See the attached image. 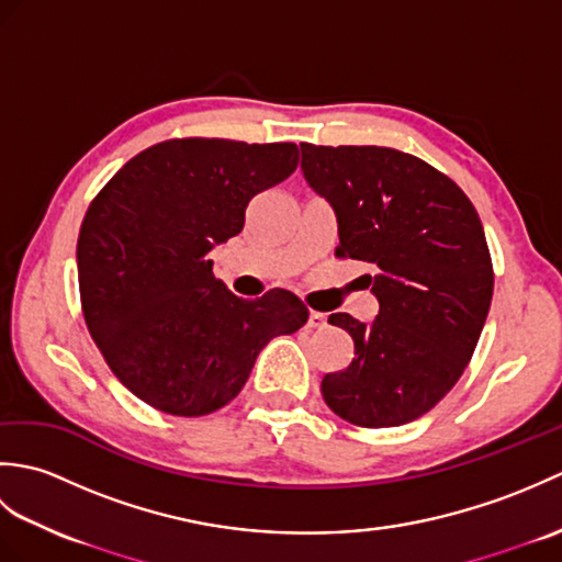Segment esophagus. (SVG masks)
Masks as SVG:
<instances>
[{
  "label": "esophagus",
  "mask_w": 562,
  "mask_h": 562,
  "mask_svg": "<svg viewBox=\"0 0 562 562\" xmlns=\"http://www.w3.org/2000/svg\"><path fill=\"white\" fill-rule=\"evenodd\" d=\"M326 326H328V316L326 314H321V312L308 314V328L321 330V328H326Z\"/></svg>",
  "instance_id": "1"
}]
</instances>
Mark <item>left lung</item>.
Masks as SVG:
<instances>
[{
	"label": "left lung",
	"instance_id": "8db88e82",
	"mask_svg": "<svg viewBox=\"0 0 562 562\" xmlns=\"http://www.w3.org/2000/svg\"><path fill=\"white\" fill-rule=\"evenodd\" d=\"M302 171L338 217V258L372 262L379 316L330 314L355 340L326 374L328 408L360 427L432 411L463 374L493 300V260L473 202L435 166L389 147L302 142Z\"/></svg>",
	"mask_w": 562,
	"mask_h": 562
}]
</instances>
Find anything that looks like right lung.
Here are the masks:
<instances>
[{
  "mask_svg": "<svg viewBox=\"0 0 562 562\" xmlns=\"http://www.w3.org/2000/svg\"><path fill=\"white\" fill-rule=\"evenodd\" d=\"M296 164L294 142L166 139L91 200L77 241L83 321L117 381L151 408L220 411L244 389L258 352L308 321L288 290L232 294L207 260L244 229L250 198Z\"/></svg>",
  "mask_w": 562,
  "mask_h": 562,
  "instance_id": "add662e5",
  "label": "right lung"
}]
</instances>
